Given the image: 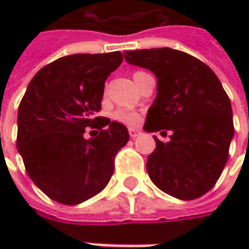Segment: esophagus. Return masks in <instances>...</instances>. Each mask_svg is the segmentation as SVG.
I'll return each mask as SVG.
<instances>
[{
  "instance_id": "1",
  "label": "esophagus",
  "mask_w": 249,
  "mask_h": 249,
  "mask_svg": "<svg viewBox=\"0 0 249 249\" xmlns=\"http://www.w3.org/2000/svg\"><path fill=\"white\" fill-rule=\"evenodd\" d=\"M140 135V129H136V128H130L129 129V136L132 139H136L137 136Z\"/></svg>"
}]
</instances>
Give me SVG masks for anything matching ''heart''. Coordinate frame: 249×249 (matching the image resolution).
<instances>
[{
  "instance_id": "b5f03b06",
  "label": "heart",
  "mask_w": 249,
  "mask_h": 249,
  "mask_svg": "<svg viewBox=\"0 0 249 249\" xmlns=\"http://www.w3.org/2000/svg\"><path fill=\"white\" fill-rule=\"evenodd\" d=\"M133 80H135L136 85L140 87L141 82L145 80L146 77H149V74L146 71H133ZM113 120H116L117 123H121L124 125H129V126H135L139 124L140 121V113L136 112V110H129V109H116L113 113H112Z\"/></svg>"
}]
</instances>
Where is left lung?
Wrapping results in <instances>:
<instances>
[{
  "label": "left lung",
  "instance_id": "8db88e82",
  "mask_svg": "<svg viewBox=\"0 0 249 249\" xmlns=\"http://www.w3.org/2000/svg\"><path fill=\"white\" fill-rule=\"evenodd\" d=\"M124 56L157 77V97L148 109L145 130L173 132L167 144L155 137L156 149L146 161L149 178L180 200L203 196L219 180L235 132L221 82L208 65L185 52L160 48L128 51Z\"/></svg>",
  "mask_w": 249,
  "mask_h": 249
}]
</instances>
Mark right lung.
Segmentation results:
<instances>
[{
	"instance_id": "obj_1",
	"label": "right lung",
	"mask_w": 249,
	"mask_h": 249,
	"mask_svg": "<svg viewBox=\"0 0 249 249\" xmlns=\"http://www.w3.org/2000/svg\"><path fill=\"white\" fill-rule=\"evenodd\" d=\"M121 62V52L61 57L36 73L19 103L17 149L29 178L57 203L76 205L101 192L129 140L125 125L96 116ZM89 126L98 136L85 141Z\"/></svg>"
}]
</instances>
